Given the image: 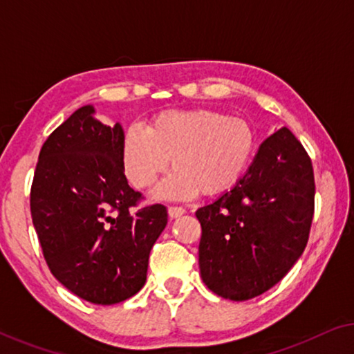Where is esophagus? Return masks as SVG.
Listing matches in <instances>:
<instances>
[{
    "instance_id": "esophagus-1",
    "label": "esophagus",
    "mask_w": 354,
    "mask_h": 354,
    "mask_svg": "<svg viewBox=\"0 0 354 354\" xmlns=\"http://www.w3.org/2000/svg\"><path fill=\"white\" fill-rule=\"evenodd\" d=\"M183 214H185V209H183V207H178V206L169 207V217H171V219H177V217H180Z\"/></svg>"
}]
</instances>
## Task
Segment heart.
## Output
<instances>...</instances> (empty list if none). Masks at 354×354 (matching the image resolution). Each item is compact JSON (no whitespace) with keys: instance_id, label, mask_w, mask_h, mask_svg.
<instances>
[{"instance_id":"heart-1","label":"heart","mask_w":354,"mask_h":354,"mask_svg":"<svg viewBox=\"0 0 354 354\" xmlns=\"http://www.w3.org/2000/svg\"><path fill=\"white\" fill-rule=\"evenodd\" d=\"M256 135L248 120L217 111H167L147 130L132 125L122 138V162L130 183L138 190L153 187L174 171L154 192L158 200L188 201L214 196L234 188L248 169Z\"/></svg>"}]
</instances>
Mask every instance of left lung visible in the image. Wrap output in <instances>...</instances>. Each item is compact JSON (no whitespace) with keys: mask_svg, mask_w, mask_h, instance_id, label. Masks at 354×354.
Segmentation results:
<instances>
[{"mask_svg":"<svg viewBox=\"0 0 354 354\" xmlns=\"http://www.w3.org/2000/svg\"><path fill=\"white\" fill-rule=\"evenodd\" d=\"M314 193L311 158L282 127L261 143L230 192L196 211L206 287L225 299L246 301L279 283L306 248Z\"/></svg>","mask_w":354,"mask_h":354,"instance_id":"1","label":"left lung"}]
</instances>
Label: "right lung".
Returning a JSON list of instances; mask_svg holds the SVG:
<instances>
[{"mask_svg": "<svg viewBox=\"0 0 354 354\" xmlns=\"http://www.w3.org/2000/svg\"><path fill=\"white\" fill-rule=\"evenodd\" d=\"M93 114L82 106L43 143L30 211L51 274L85 301L115 304L147 282L167 209L138 206L142 193L124 174V130Z\"/></svg>", "mask_w": 354, "mask_h": 354, "instance_id": "obj_1", "label": "right lung"}]
</instances>
